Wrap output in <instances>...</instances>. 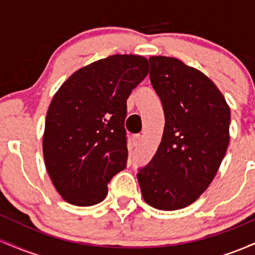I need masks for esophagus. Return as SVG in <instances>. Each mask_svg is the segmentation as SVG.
I'll list each match as a JSON object with an SVG mask.
<instances>
[{
    "label": "esophagus",
    "mask_w": 255,
    "mask_h": 255,
    "mask_svg": "<svg viewBox=\"0 0 255 255\" xmlns=\"http://www.w3.org/2000/svg\"><path fill=\"white\" fill-rule=\"evenodd\" d=\"M131 142H133L134 147L139 146L140 142H141V135H140V134H134V135H131Z\"/></svg>",
    "instance_id": "34e87169"
}]
</instances>
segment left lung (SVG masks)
Masks as SVG:
<instances>
[{"mask_svg":"<svg viewBox=\"0 0 255 255\" xmlns=\"http://www.w3.org/2000/svg\"><path fill=\"white\" fill-rule=\"evenodd\" d=\"M150 66L165 126L157 152L136 177L146 203L174 211L194 203L217 174L230 140V108L199 69L166 56H151Z\"/></svg>","mask_w":255,"mask_h":255,"instance_id":"8db88e82","label":"left lung"}]
</instances>
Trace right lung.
<instances>
[{
	"mask_svg": "<svg viewBox=\"0 0 255 255\" xmlns=\"http://www.w3.org/2000/svg\"><path fill=\"white\" fill-rule=\"evenodd\" d=\"M147 73L144 56L111 55L78 69L54 95L43 156L52 184L67 203H101L111 177L126 168L127 99Z\"/></svg>",
	"mask_w": 255,
	"mask_h": 255,
	"instance_id": "obj_1",
	"label": "right lung"
}]
</instances>
